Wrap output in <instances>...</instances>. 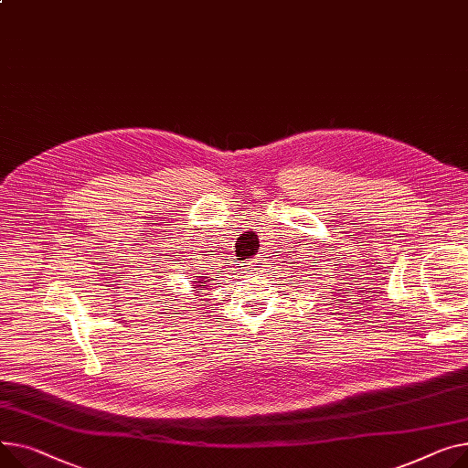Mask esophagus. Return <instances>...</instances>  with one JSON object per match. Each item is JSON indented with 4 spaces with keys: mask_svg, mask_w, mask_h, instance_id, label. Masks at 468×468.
I'll use <instances>...</instances> for the list:
<instances>
[{
    "mask_svg": "<svg viewBox=\"0 0 468 468\" xmlns=\"http://www.w3.org/2000/svg\"><path fill=\"white\" fill-rule=\"evenodd\" d=\"M260 263H261V260H256V261L252 263V269H254V267H260Z\"/></svg>",
    "mask_w": 468,
    "mask_h": 468,
    "instance_id": "obj_1",
    "label": "esophagus"
}]
</instances>
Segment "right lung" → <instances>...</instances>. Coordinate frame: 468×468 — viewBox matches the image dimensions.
<instances>
[{
  "label": "right lung",
  "mask_w": 468,
  "mask_h": 468,
  "mask_svg": "<svg viewBox=\"0 0 468 468\" xmlns=\"http://www.w3.org/2000/svg\"><path fill=\"white\" fill-rule=\"evenodd\" d=\"M192 282L196 284V288L199 290V288H203V286H207L208 284V276H197V278H194Z\"/></svg>",
  "instance_id": "obj_1"
}]
</instances>
